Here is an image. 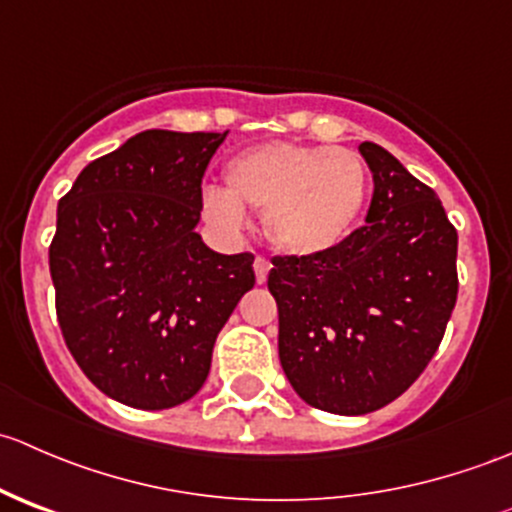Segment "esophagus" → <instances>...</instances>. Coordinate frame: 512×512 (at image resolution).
I'll return each instance as SVG.
<instances>
[{"mask_svg":"<svg viewBox=\"0 0 512 512\" xmlns=\"http://www.w3.org/2000/svg\"><path fill=\"white\" fill-rule=\"evenodd\" d=\"M270 262L265 257H255V277H257V285L267 282V275H270Z\"/></svg>","mask_w":512,"mask_h":512,"instance_id":"34e87169","label":"esophagus"}]
</instances>
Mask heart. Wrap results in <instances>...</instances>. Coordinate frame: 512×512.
<instances>
[{"instance_id":"heart-1","label":"heart","mask_w":512,"mask_h":512,"mask_svg":"<svg viewBox=\"0 0 512 512\" xmlns=\"http://www.w3.org/2000/svg\"><path fill=\"white\" fill-rule=\"evenodd\" d=\"M369 195L364 160L349 148L265 143L225 165V188H203V215L227 235L262 213L267 240L289 257L334 252L359 225Z\"/></svg>"}]
</instances>
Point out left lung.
Listing matches in <instances>:
<instances>
[{
  "label": "left lung",
  "mask_w": 512,
  "mask_h": 512,
  "mask_svg": "<svg viewBox=\"0 0 512 512\" xmlns=\"http://www.w3.org/2000/svg\"><path fill=\"white\" fill-rule=\"evenodd\" d=\"M366 225L317 257H275L280 364L299 399L364 416L399 399L441 344L456 307L458 232L428 185L376 143Z\"/></svg>",
  "instance_id": "8db88e82"
}]
</instances>
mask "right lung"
<instances>
[{"label":"right lung","instance_id":"right-lung-1","mask_svg":"<svg viewBox=\"0 0 512 512\" xmlns=\"http://www.w3.org/2000/svg\"><path fill=\"white\" fill-rule=\"evenodd\" d=\"M225 138L136 133L59 200L49 270L61 334L91 384L133 409L193 399L220 329L255 287L250 252L220 255L195 232Z\"/></svg>","mask_w":512,"mask_h":512}]
</instances>
